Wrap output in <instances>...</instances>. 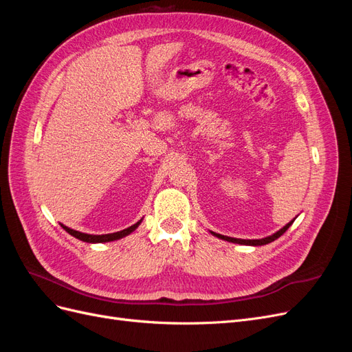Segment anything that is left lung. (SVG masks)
I'll return each mask as SVG.
<instances>
[{"label": "left lung", "instance_id": "left-lung-1", "mask_svg": "<svg viewBox=\"0 0 352 352\" xmlns=\"http://www.w3.org/2000/svg\"><path fill=\"white\" fill-rule=\"evenodd\" d=\"M295 221V219L294 220H291L289 223H287V225H285L282 229H279L278 232H274L273 235H270V236H265V238H261V239H238V238H230V236H225V235H220V233H216V232H211V235H214V236H217L219 239H223V241H228V242H233V243H239V245H251V247H260V245H265V243H270V242H273V241H276L278 239L279 236H282L283 233L291 228V225L292 223Z\"/></svg>", "mask_w": 352, "mask_h": 352}]
</instances>
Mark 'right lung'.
I'll return each mask as SVG.
<instances>
[{"label": "right lung", "instance_id": "add662e5", "mask_svg": "<svg viewBox=\"0 0 352 352\" xmlns=\"http://www.w3.org/2000/svg\"><path fill=\"white\" fill-rule=\"evenodd\" d=\"M141 221H142V219H141L140 221H138V223H135V225H132L131 228L123 229V230H120V232L107 233V235H89V233H82V232H79V230L70 229V228H67V226H65V225H61V223H60V225H61V228L65 229L67 233H70L72 236L78 238L79 241L88 242V243H102V242H111V241L122 239V238H124V236H127V235H131V233H132L135 229H138V226L141 225Z\"/></svg>", "mask_w": 352, "mask_h": 352}]
</instances>
